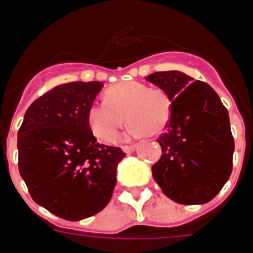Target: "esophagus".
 <instances>
[{
	"label": "esophagus",
	"instance_id": "1",
	"mask_svg": "<svg viewBox=\"0 0 253 253\" xmlns=\"http://www.w3.org/2000/svg\"><path fill=\"white\" fill-rule=\"evenodd\" d=\"M122 149L125 152V153H131V152L135 149V146H123Z\"/></svg>",
	"mask_w": 253,
	"mask_h": 253
}]
</instances>
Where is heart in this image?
Listing matches in <instances>:
<instances>
[{
  "label": "heart",
  "instance_id": "obj_1",
  "mask_svg": "<svg viewBox=\"0 0 253 253\" xmlns=\"http://www.w3.org/2000/svg\"><path fill=\"white\" fill-rule=\"evenodd\" d=\"M172 99L162 87H149L142 82L126 81L111 86L105 92V102H95L88 110V123L96 137L111 143L120 128L131 124L129 134L140 137L158 135L169 126Z\"/></svg>",
  "mask_w": 253,
  "mask_h": 253
}]
</instances>
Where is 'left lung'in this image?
Returning <instances> with one entry per match:
<instances>
[{
	"label": "left lung",
	"mask_w": 253,
	"mask_h": 253,
	"mask_svg": "<svg viewBox=\"0 0 253 253\" xmlns=\"http://www.w3.org/2000/svg\"><path fill=\"white\" fill-rule=\"evenodd\" d=\"M172 99V115L158 137L162 156L152 175L165 195L184 205L205 204L232 173L234 139L229 115L218 93L203 81L177 71L146 78Z\"/></svg>",
	"instance_id": "obj_1"
}]
</instances>
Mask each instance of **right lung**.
Masks as SVG:
<instances>
[{"instance_id": "right-lung-1", "label": "right lung", "mask_w": 253, "mask_h": 253, "mask_svg": "<svg viewBox=\"0 0 253 253\" xmlns=\"http://www.w3.org/2000/svg\"><path fill=\"white\" fill-rule=\"evenodd\" d=\"M104 84L69 82L35 100L17 133L19 171L37 204L66 220H81L110 202L125 153L97 143L88 110Z\"/></svg>"}]
</instances>
